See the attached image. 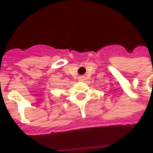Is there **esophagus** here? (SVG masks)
<instances>
[{
    "label": "esophagus",
    "mask_w": 153,
    "mask_h": 153,
    "mask_svg": "<svg viewBox=\"0 0 153 153\" xmlns=\"http://www.w3.org/2000/svg\"><path fill=\"white\" fill-rule=\"evenodd\" d=\"M78 80H79V82H84L85 77L83 76H79V77L78 78Z\"/></svg>",
    "instance_id": "1"
}]
</instances>
